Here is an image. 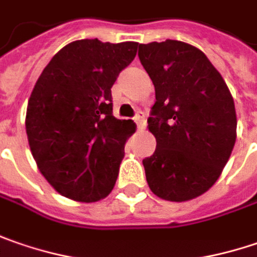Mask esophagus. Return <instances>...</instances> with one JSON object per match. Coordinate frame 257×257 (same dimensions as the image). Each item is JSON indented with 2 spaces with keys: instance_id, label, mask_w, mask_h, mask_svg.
I'll return each mask as SVG.
<instances>
[{
  "instance_id": "obj_1",
  "label": "esophagus",
  "mask_w": 257,
  "mask_h": 257,
  "mask_svg": "<svg viewBox=\"0 0 257 257\" xmlns=\"http://www.w3.org/2000/svg\"><path fill=\"white\" fill-rule=\"evenodd\" d=\"M134 120H135V123H137V126L140 129L145 128V116H144V113L142 112H138L135 117H134Z\"/></svg>"
}]
</instances>
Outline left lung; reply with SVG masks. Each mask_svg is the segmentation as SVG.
Segmentation results:
<instances>
[{
  "label": "left lung",
  "instance_id": "1",
  "mask_svg": "<svg viewBox=\"0 0 257 257\" xmlns=\"http://www.w3.org/2000/svg\"><path fill=\"white\" fill-rule=\"evenodd\" d=\"M155 87L148 128L157 140L145 158L151 191L168 201L195 198L217 181L236 142V110L221 74L197 47L177 40L140 44Z\"/></svg>",
  "mask_w": 257,
  "mask_h": 257
}]
</instances>
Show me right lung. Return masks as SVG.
I'll return each instance as SVG.
<instances>
[{"instance_id": "1", "label": "right lung", "mask_w": 257, "mask_h": 257, "mask_svg": "<svg viewBox=\"0 0 257 257\" xmlns=\"http://www.w3.org/2000/svg\"><path fill=\"white\" fill-rule=\"evenodd\" d=\"M137 49L135 41H73L51 59L31 92L30 150L40 173L67 198L97 201L116 183L135 125L113 116L110 87Z\"/></svg>"}]
</instances>
